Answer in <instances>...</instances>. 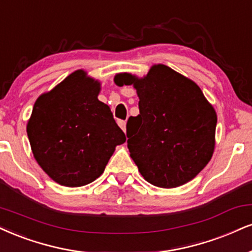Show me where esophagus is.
I'll list each match as a JSON object with an SVG mask.
<instances>
[{"label":"esophagus","mask_w":252,"mask_h":252,"mask_svg":"<svg viewBox=\"0 0 252 252\" xmlns=\"http://www.w3.org/2000/svg\"><path fill=\"white\" fill-rule=\"evenodd\" d=\"M118 126H121V129L123 130V131H126V121H122V120H120L118 121Z\"/></svg>","instance_id":"1"}]
</instances>
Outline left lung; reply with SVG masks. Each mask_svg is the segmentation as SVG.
<instances>
[{
    "label": "left lung",
    "mask_w": 252,
    "mask_h": 252,
    "mask_svg": "<svg viewBox=\"0 0 252 252\" xmlns=\"http://www.w3.org/2000/svg\"><path fill=\"white\" fill-rule=\"evenodd\" d=\"M115 83L137 90L139 115L129 117L126 137L145 181L176 188L198 175L213 157L217 116L195 82L157 64L144 78L124 72Z\"/></svg>",
    "instance_id": "obj_1"
}]
</instances>
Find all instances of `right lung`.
<instances>
[{"label":"right lung","mask_w":252,"mask_h":252,"mask_svg":"<svg viewBox=\"0 0 252 252\" xmlns=\"http://www.w3.org/2000/svg\"><path fill=\"white\" fill-rule=\"evenodd\" d=\"M98 93V82L77 70L35 102L27 126L32 154L62 186L92 183L103 174L115 147L126 142Z\"/></svg>","instance_id":"add662e5"}]
</instances>
